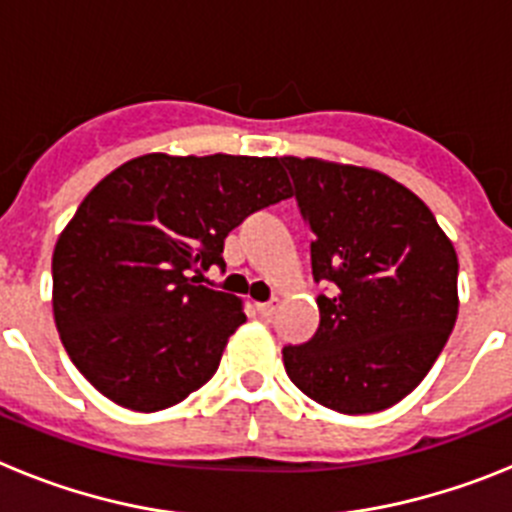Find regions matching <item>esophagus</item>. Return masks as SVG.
<instances>
[{
    "label": "esophagus",
    "instance_id": "obj_1",
    "mask_svg": "<svg viewBox=\"0 0 512 512\" xmlns=\"http://www.w3.org/2000/svg\"><path fill=\"white\" fill-rule=\"evenodd\" d=\"M279 307V300H271V302H256V310L264 315V318H269V315H274Z\"/></svg>",
    "mask_w": 512,
    "mask_h": 512
}]
</instances>
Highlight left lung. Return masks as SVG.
Returning a JSON list of instances; mask_svg holds the SVG:
<instances>
[{"mask_svg":"<svg viewBox=\"0 0 512 512\" xmlns=\"http://www.w3.org/2000/svg\"><path fill=\"white\" fill-rule=\"evenodd\" d=\"M295 179L320 328L284 346V369L310 400L343 415L379 413L431 372L459 315L454 243L418 194L392 176L325 158L282 156Z\"/></svg>","mask_w":512,"mask_h":512,"instance_id":"obj_1","label":"left lung"}]
</instances>
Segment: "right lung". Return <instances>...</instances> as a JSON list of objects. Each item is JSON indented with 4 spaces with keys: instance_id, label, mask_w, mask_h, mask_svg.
<instances>
[{
    "instance_id": "right-lung-1",
    "label": "right lung",
    "mask_w": 512,
    "mask_h": 512,
    "mask_svg": "<svg viewBox=\"0 0 512 512\" xmlns=\"http://www.w3.org/2000/svg\"><path fill=\"white\" fill-rule=\"evenodd\" d=\"M287 197L277 156L146 153L104 176L53 251L58 336L94 390L156 413L210 382L246 312L197 277L225 264L243 217Z\"/></svg>"
}]
</instances>
